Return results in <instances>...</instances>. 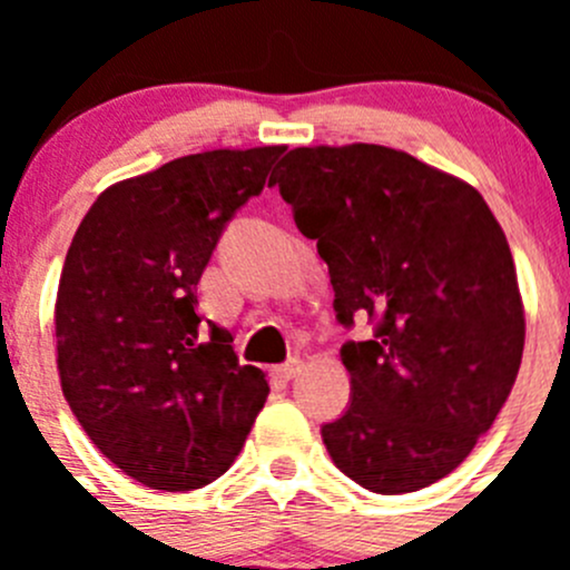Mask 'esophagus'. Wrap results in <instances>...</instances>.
<instances>
[{"label": "esophagus", "instance_id": "obj_1", "mask_svg": "<svg viewBox=\"0 0 570 570\" xmlns=\"http://www.w3.org/2000/svg\"><path fill=\"white\" fill-rule=\"evenodd\" d=\"M297 372H301V361H297V358H289V361H286V364H278V366H275V370H273V377H275V381H281V383H289L292 377L297 375Z\"/></svg>", "mask_w": 570, "mask_h": 570}]
</instances>
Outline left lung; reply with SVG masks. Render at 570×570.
Here are the masks:
<instances>
[{
	"label": "left lung",
	"mask_w": 570,
	"mask_h": 570,
	"mask_svg": "<svg viewBox=\"0 0 570 570\" xmlns=\"http://www.w3.org/2000/svg\"><path fill=\"white\" fill-rule=\"evenodd\" d=\"M317 239L344 327L347 411L322 424L338 471L411 493L488 433L524 353V308L502 226L471 184L386 146L295 148L269 178Z\"/></svg>",
	"instance_id": "8db88e82"
}]
</instances>
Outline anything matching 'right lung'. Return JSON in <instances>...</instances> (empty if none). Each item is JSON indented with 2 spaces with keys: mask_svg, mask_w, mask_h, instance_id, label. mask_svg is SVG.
Here are the masks:
<instances>
[{
  "mask_svg": "<svg viewBox=\"0 0 570 570\" xmlns=\"http://www.w3.org/2000/svg\"><path fill=\"white\" fill-rule=\"evenodd\" d=\"M281 154H189L112 184L68 248L55 308L62 394L101 455L154 491L217 480L269 394L232 333L198 317V281Z\"/></svg>",
  "mask_w": 570,
  "mask_h": 570,
  "instance_id": "1",
  "label": "right lung"
}]
</instances>
